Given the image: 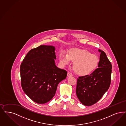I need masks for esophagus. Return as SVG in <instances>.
Returning <instances> with one entry per match:
<instances>
[{"label":"esophagus","instance_id":"esophagus-1","mask_svg":"<svg viewBox=\"0 0 126 126\" xmlns=\"http://www.w3.org/2000/svg\"><path fill=\"white\" fill-rule=\"evenodd\" d=\"M67 76L68 77H70V76H72V73H71L70 72H68L67 74Z\"/></svg>","mask_w":126,"mask_h":126}]
</instances>
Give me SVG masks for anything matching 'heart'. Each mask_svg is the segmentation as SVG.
I'll list each match as a JSON object with an SVG mask.
<instances>
[{"mask_svg":"<svg viewBox=\"0 0 126 126\" xmlns=\"http://www.w3.org/2000/svg\"><path fill=\"white\" fill-rule=\"evenodd\" d=\"M61 63L63 65L69 64L70 61L73 62V69L76 74L81 76L89 75L96 68L99 64V58L95 54H92L84 49H73L68 54L64 51L60 53Z\"/></svg>","mask_w":126,"mask_h":126,"instance_id":"1","label":"heart"}]
</instances>
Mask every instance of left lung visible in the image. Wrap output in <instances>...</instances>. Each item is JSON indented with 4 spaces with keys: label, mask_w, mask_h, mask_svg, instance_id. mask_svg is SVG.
Instances as JSON below:
<instances>
[{
    "label": "left lung",
    "mask_w": 126,
    "mask_h": 126,
    "mask_svg": "<svg viewBox=\"0 0 126 126\" xmlns=\"http://www.w3.org/2000/svg\"><path fill=\"white\" fill-rule=\"evenodd\" d=\"M98 51L101 53L98 68L91 75L80 76L77 79L76 95L84 106H92L97 102L111 84V62L104 51Z\"/></svg>",
    "instance_id": "obj_1"
}]
</instances>
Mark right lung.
Here are the masks:
<instances>
[{"label":"right lung","instance_id":"right-lung-1","mask_svg":"<svg viewBox=\"0 0 126 126\" xmlns=\"http://www.w3.org/2000/svg\"><path fill=\"white\" fill-rule=\"evenodd\" d=\"M55 50L53 46L44 45L32 49L20 65L22 90L37 104L50 101L55 94L58 84L66 77L67 72L55 64Z\"/></svg>","mask_w":126,"mask_h":126}]
</instances>
